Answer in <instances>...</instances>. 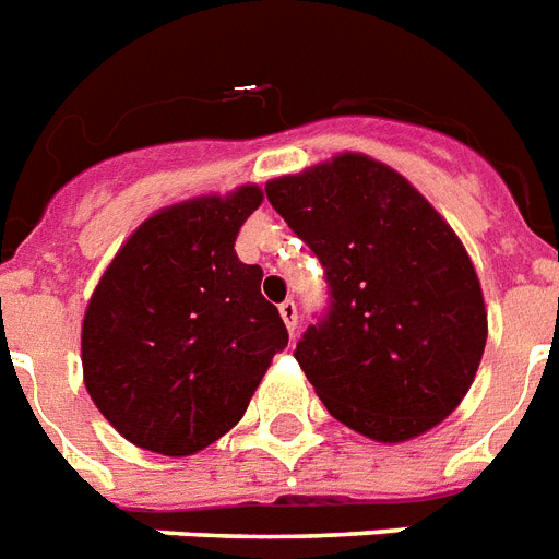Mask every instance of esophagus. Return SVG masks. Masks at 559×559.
<instances>
[{
	"label": "esophagus",
	"instance_id": "34e87169",
	"mask_svg": "<svg viewBox=\"0 0 559 559\" xmlns=\"http://www.w3.org/2000/svg\"><path fill=\"white\" fill-rule=\"evenodd\" d=\"M278 310H281V319L287 322L289 334H296V325H298V305H296V301H293V298H287V301H281Z\"/></svg>",
	"mask_w": 559,
	"mask_h": 559
}]
</instances>
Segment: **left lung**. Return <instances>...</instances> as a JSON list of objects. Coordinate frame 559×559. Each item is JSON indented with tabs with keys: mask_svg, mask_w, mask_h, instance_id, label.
Listing matches in <instances>:
<instances>
[{
	"mask_svg": "<svg viewBox=\"0 0 559 559\" xmlns=\"http://www.w3.org/2000/svg\"><path fill=\"white\" fill-rule=\"evenodd\" d=\"M266 199L325 270L328 308L293 355L328 413L378 442L445 419L487 346L484 296L457 234L407 178L366 155L275 178Z\"/></svg>",
	"mask_w": 559,
	"mask_h": 559,
	"instance_id": "obj_1",
	"label": "left lung"
}]
</instances>
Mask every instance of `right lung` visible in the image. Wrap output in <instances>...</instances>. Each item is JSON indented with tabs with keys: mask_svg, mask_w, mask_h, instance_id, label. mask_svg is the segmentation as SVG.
<instances>
[{
	"mask_svg": "<svg viewBox=\"0 0 559 559\" xmlns=\"http://www.w3.org/2000/svg\"><path fill=\"white\" fill-rule=\"evenodd\" d=\"M258 187L173 204L140 225L93 293L81 328L87 393L126 440L187 457L242 419L287 348L263 270L234 251Z\"/></svg>",
	"mask_w": 559,
	"mask_h": 559,
	"instance_id": "right-lung-1",
	"label": "right lung"
}]
</instances>
